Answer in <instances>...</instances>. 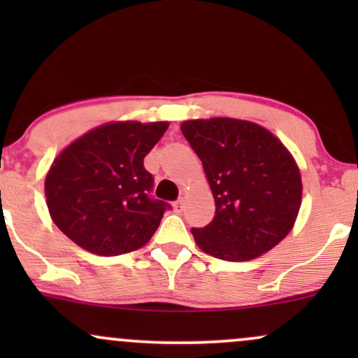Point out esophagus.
Listing matches in <instances>:
<instances>
[{
	"label": "esophagus",
	"mask_w": 358,
	"mask_h": 358,
	"mask_svg": "<svg viewBox=\"0 0 358 358\" xmlns=\"http://www.w3.org/2000/svg\"><path fill=\"white\" fill-rule=\"evenodd\" d=\"M173 208H175V212H182V208H183V200H176V202L173 203Z\"/></svg>",
	"instance_id": "34e87169"
}]
</instances>
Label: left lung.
I'll list each match as a JSON object with an SVG mask.
<instances>
[{
	"instance_id": "obj_1",
	"label": "left lung",
	"mask_w": 358,
	"mask_h": 358,
	"mask_svg": "<svg viewBox=\"0 0 358 358\" xmlns=\"http://www.w3.org/2000/svg\"><path fill=\"white\" fill-rule=\"evenodd\" d=\"M180 127L202 159L215 202L210 224L192 229L196 245L234 262L276 248L301 207V173L289 150L266 127L244 119H190Z\"/></svg>"
}]
</instances>
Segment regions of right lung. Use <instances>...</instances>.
I'll return each mask as SVG.
<instances>
[{
  "label": "right lung",
  "instance_id": "obj_1",
  "mask_svg": "<svg viewBox=\"0 0 358 358\" xmlns=\"http://www.w3.org/2000/svg\"><path fill=\"white\" fill-rule=\"evenodd\" d=\"M170 122L110 121L60 151L45 176L52 220L82 249L119 256L148 244L168 203L148 196L143 159Z\"/></svg>",
  "mask_w": 358,
  "mask_h": 358
}]
</instances>
